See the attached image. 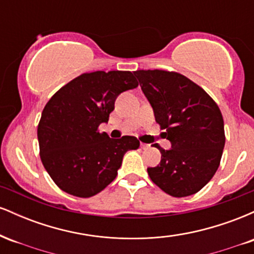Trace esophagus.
Instances as JSON below:
<instances>
[{
	"label": "esophagus",
	"instance_id": "1",
	"mask_svg": "<svg viewBox=\"0 0 254 254\" xmlns=\"http://www.w3.org/2000/svg\"><path fill=\"white\" fill-rule=\"evenodd\" d=\"M141 148H142V149L147 150V149H149V148H150V144H147V143H141Z\"/></svg>",
	"mask_w": 254,
	"mask_h": 254
}]
</instances>
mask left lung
Masks as SVG:
<instances>
[{
	"mask_svg": "<svg viewBox=\"0 0 254 254\" xmlns=\"http://www.w3.org/2000/svg\"><path fill=\"white\" fill-rule=\"evenodd\" d=\"M133 74L172 144L170 150L154 144L161 162L147 170L151 182L173 197L197 193L216 173L222 157L226 136L217 104L179 72L154 69Z\"/></svg>",
	"mask_w": 254,
	"mask_h": 254,
	"instance_id": "8db88e82",
	"label": "left lung"
}]
</instances>
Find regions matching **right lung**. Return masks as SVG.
<instances>
[{"instance_id": "1", "label": "right lung", "mask_w": 254, "mask_h": 254, "mask_svg": "<svg viewBox=\"0 0 254 254\" xmlns=\"http://www.w3.org/2000/svg\"><path fill=\"white\" fill-rule=\"evenodd\" d=\"M137 86L131 71L84 72L48 101L37 130L39 154L61 190L81 198L95 196L116 179L124 154L138 149L136 137L113 139L99 131L118 95Z\"/></svg>"}]
</instances>
